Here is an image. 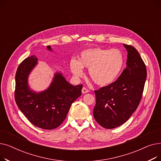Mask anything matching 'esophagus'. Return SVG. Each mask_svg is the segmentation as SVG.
Masks as SVG:
<instances>
[{
  "label": "esophagus",
  "instance_id": "esophagus-1",
  "mask_svg": "<svg viewBox=\"0 0 161 161\" xmlns=\"http://www.w3.org/2000/svg\"><path fill=\"white\" fill-rule=\"evenodd\" d=\"M81 92H82L83 94H85V93H87V92H89V89H87L86 87H83L82 90H81Z\"/></svg>",
  "mask_w": 161,
  "mask_h": 161
}]
</instances>
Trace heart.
Returning <instances> with one entry per match:
<instances>
[{
    "mask_svg": "<svg viewBox=\"0 0 161 161\" xmlns=\"http://www.w3.org/2000/svg\"><path fill=\"white\" fill-rule=\"evenodd\" d=\"M124 64V57L119 49L100 47L82 51L78 61L72 58L70 70L76 77L83 75V69H89L90 78L97 85L106 86L114 83L119 76Z\"/></svg>",
    "mask_w": 161,
    "mask_h": 161,
    "instance_id": "obj_1",
    "label": "heart"
}]
</instances>
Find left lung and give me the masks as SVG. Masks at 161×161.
Here are the masks:
<instances>
[{
  "instance_id": "obj_1",
  "label": "left lung",
  "mask_w": 161,
  "mask_h": 161,
  "mask_svg": "<svg viewBox=\"0 0 161 161\" xmlns=\"http://www.w3.org/2000/svg\"><path fill=\"white\" fill-rule=\"evenodd\" d=\"M127 51L126 67L110 85L95 91L93 116L103 127L112 129L127 121L136 111L142 98L147 70L138 51L123 44Z\"/></svg>"
}]
</instances>
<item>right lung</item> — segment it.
Segmentation results:
<instances>
[{
  "label": "right lung",
  "instance_id": "1",
  "mask_svg": "<svg viewBox=\"0 0 161 161\" xmlns=\"http://www.w3.org/2000/svg\"><path fill=\"white\" fill-rule=\"evenodd\" d=\"M49 51H52L50 46ZM38 64L32 55L19 65L15 74V100L20 111L37 127L52 130L60 126L72 104L81 95V84L76 86L68 82L61 72H56L47 89L35 92L28 83L30 73Z\"/></svg>",
  "mask_w": 161,
  "mask_h": 161
}]
</instances>
